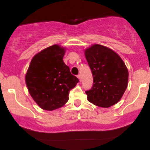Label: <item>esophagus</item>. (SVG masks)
<instances>
[{"instance_id": "esophagus-1", "label": "esophagus", "mask_w": 150, "mask_h": 150, "mask_svg": "<svg viewBox=\"0 0 150 150\" xmlns=\"http://www.w3.org/2000/svg\"><path fill=\"white\" fill-rule=\"evenodd\" d=\"M77 77H78V79L80 80V81L81 82V81H82V76H81V75H77Z\"/></svg>"}]
</instances>
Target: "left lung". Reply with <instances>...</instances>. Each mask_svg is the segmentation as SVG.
Masks as SVG:
<instances>
[{
	"label": "left lung",
	"instance_id": "obj_1",
	"mask_svg": "<svg viewBox=\"0 0 150 150\" xmlns=\"http://www.w3.org/2000/svg\"><path fill=\"white\" fill-rule=\"evenodd\" d=\"M92 70L93 86L86 91L89 102L108 108L123 97L128 82V70L121 58L106 46L94 44L85 50Z\"/></svg>",
	"mask_w": 150,
	"mask_h": 150
}]
</instances>
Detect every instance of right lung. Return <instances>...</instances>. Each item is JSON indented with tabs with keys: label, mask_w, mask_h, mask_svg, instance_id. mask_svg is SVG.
Listing matches in <instances>:
<instances>
[{
	"label": "right lung",
	"mask_w": 150,
	"mask_h": 150,
	"mask_svg": "<svg viewBox=\"0 0 150 150\" xmlns=\"http://www.w3.org/2000/svg\"><path fill=\"white\" fill-rule=\"evenodd\" d=\"M65 53V48L58 44L42 50L32 58L25 75L31 97L44 110L64 106L70 90L79 82L63 61Z\"/></svg>",
	"instance_id": "right-lung-1"
}]
</instances>
